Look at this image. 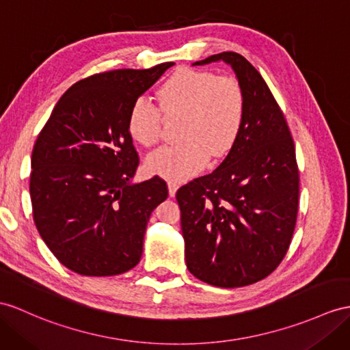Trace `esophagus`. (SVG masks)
Segmentation results:
<instances>
[{"mask_svg":"<svg viewBox=\"0 0 350 350\" xmlns=\"http://www.w3.org/2000/svg\"><path fill=\"white\" fill-rule=\"evenodd\" d=\"M178 187H180V185H178V183H175V181H169V183H167L169 196H172V198H174L175 193H176V190H178Z\"/></svg>","mask_w":350,"mask_h":350,"instance_id":"esophagus-1","label":"esophagus"}]
</instances>
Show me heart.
Here are the masks:
<instances>
[{
	"mask_svg": "<svg viewBox=\"0 0 350 350\" xmlns=\"http://www.w3.org/2000/svg\"><path fill=\"white\" fill-rule=\"evenodd\" d=\"M166 114H184L181 142L163 147L147 159L148 172L183 181L219 159L233 147L242 129L246 99L241 81L232 75L183 68L159 90ZM148 96H139L129 111L127 127L141 146L161 139L163 111Z\"/></svg>",
	"mask_w": 350,
	"mask_h": 350,
	"instance_id": "1",
	"label": "heart"
}]
</instances>
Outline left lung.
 I'll list each match as a JSON object with an SVG mask.
<instances>
[{"mask_svg": "<svg viewBox=\"0 0 350 350\" xmlns=\"http://www.w3.org/2000/svg\"><path fill=\"white\" fill-rule=\"evenodd\" d=\"M224 61L241 81L246 109L232 150L214 172L176 191L187 269L221 288L267 278L293 239L300 194L295 147L285 116L260 72L234 52L196 65Z\"/></svg>", "mask_w": 350, "mask_h": 350, "instance_id": "1", "label": "left lung"}]
</instances>
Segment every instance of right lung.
I'll list each match as a JSON object with an SVG mask.
<instances>
[{
    "label": "right lung",
    "instance_id": "obj_1",
    "mask_svg": "<svg viewBox=\"0 0 350 350\" xmlns=\"http://www.w3.org/2000/svg\"><path fill=\"white\" fill-rule=\"evenodd\" d=\"M174 62L92 74L68 89L31 159L33 223L65 267L116 276L142 255L151 212L166 200L160 176L131 184L139 165L127 118L133 102Z\"/></svg>",
    "mask_w": 350,
    "mask_h": 350
}]
</instances>
